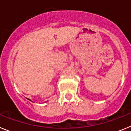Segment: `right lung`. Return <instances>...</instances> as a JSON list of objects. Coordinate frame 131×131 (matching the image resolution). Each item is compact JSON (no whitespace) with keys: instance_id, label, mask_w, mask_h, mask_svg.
Masks as SVG:
<instances>
[{"instance_id":"add662e5","label":"right lung","mask_w":131,"mask_h":131,"mask_svg":"<svg viewBox=\"0 0 131 131\" xmlns=\"http://www.w3.org/2000/svg\"><path fill=\"white\" fill-rule=\"evenodd\" d=\"M27 100H30V101H31V100H30V99H29V98H27Z\"/></svg>"}]
</instances>
